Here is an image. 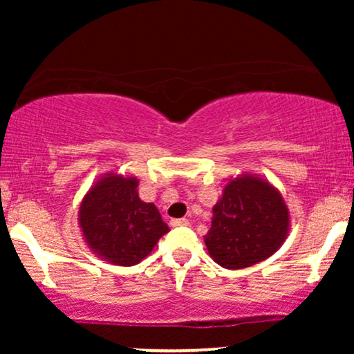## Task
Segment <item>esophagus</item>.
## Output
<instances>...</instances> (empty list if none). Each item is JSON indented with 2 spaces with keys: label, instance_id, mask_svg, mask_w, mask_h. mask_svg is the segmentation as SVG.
Instances as JSON below:
<instances>
[{
  "label": "esophagus",
  "instance_id": "34e87169",
  "mask_svg": "<svg viewBox=\"0 0 354 354\" xmlns=\"http://www.w3.org/2000/svg\"><path fill=\"white\" fill-rule=\"evenodd\" d=\"M169 225H171L173 228H178V226H188L189 221H188V219H185V218L171 219V223H169Z\"/></svg>",
  "mask_w": 354,
  "mask_h": 354
}]
</instances>
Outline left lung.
Wrapping results in <instances>:
<instances>
[{"mask_svg": "<svg viewBox=\"0 0 354 354\" xmlns=\"http://www.w3.org/2000/svg\"><path fill=\"white\" fill-rule=\"evenodd\" d=\"M290 228V209L279 189L261 174L245 171L223 188L205 245L219 266L243 270L273 256Z\"/></svg>", "mask_w": 354, "mask_h": 354, "instance_id": "obj_1", "label": "left lung"}]
</instances>
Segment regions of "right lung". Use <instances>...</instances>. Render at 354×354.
Returning a JSON list of instances; mask_svg holds the SVG:
<instances>
[{
	"label": "right lung",
	"mask_w": 354,
	"mask_h": 354,
	"mask_svg": "<svg viewBox=\"0 0 354 354\" xmlns=\"http://www.w3.org/2000/svg\"><path fill=\"white\" fill-rule=\"evenodd\" d=\"M138 185L133 174L108 171L81 200L78 225L86 248L111 265H138L169 231L156 206L141 200Z\"/></svg>",
	"instance_id": "1"
}]
</instances>
